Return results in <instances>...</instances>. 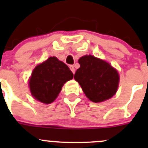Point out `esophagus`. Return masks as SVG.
<instances>
[{
    "instance_id": "1",
    "label": "esophagus",
    "mask_w": 148,
    "mask_h": 148,
    "mask_svg": "<svg viewBox=\"0 0 148 148\" xmlns=\"http://www.w3.org/2000/svg\"><path fill=\"white\" fill-rule=\"evenodd\" d=\"M69 68H70V69H71V71H72L73 74H74V73H75V69H74V65H71L69 66Z\"/></svg>"
}]
</instances>
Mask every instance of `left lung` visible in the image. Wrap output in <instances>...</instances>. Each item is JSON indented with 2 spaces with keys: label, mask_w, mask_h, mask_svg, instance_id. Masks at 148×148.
<instances>
[{
  "label": "left lung",
  "mask_w": 148,
  "mask_h": 148,
  "mask_svg": "<svg viewBox=\"0 0 148 148\" xmlns=\"http://www.w3.org/2000/svg\"><path fill=\"white\" fill-rule=\"evenodd\" d=\"M78 62L80 67L74 74V79L88 99L94 102H102L115 95L120 77L110 64L92 55H85Z\"/></svg>",
  "instance_id": "1"
}]
</instances>
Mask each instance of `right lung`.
<instances>
[{
  "label": "right lung",
  "instance_id": "obj_1",
  "mask_svg": "<svg viewBox=\"0 0 148 148\" xmlns=\"http://www.w3.org/2000/svg\"><path fill=\"white\" fill-rule=\"evenodd\" d=\"M73 77L68 66L55 56L49 57L33 70L28 82L31 95L39 102L51 104Z\"/></svg>",
  "mask_w": 148,
  "mask_h": 148
}]
</instances>
